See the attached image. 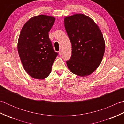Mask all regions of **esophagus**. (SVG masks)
Listing matches in <instances>:
<instances>
[{
    "label": "esophagus",
    "mask_w": 124,
    "mask_h": 124,
    "mask_svg": "<svg viewBox=\"0 0 124 124\" xmlns=\"http://www.w3.org/2000/svg\"><path fill=\"white\" fill-rule=\"evenodd\" d=\"M62 51H60L59 52V55H62Z\"/></svg>",
    "instance_id": "obj_1"
}]
</instances>
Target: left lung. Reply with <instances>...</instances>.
<instances>
[{
  "mask_svg": "<svg viewBox=\"0 0 124 124\" xmlns=\"http://www.w3.org/2000/svg\"><path fill=\"white\" fill-rule=\"evenodd\" d=\"M64 27L72 45L67 66L74 74L84 77L98 68L105 51L101 30L91 18L76 14L64 18Z\"/></svg>",
  "mask_w": 124,
  "mask_h": 124,
  "instance_id": "8db88e82",
  "label": "left lung"
}]
</instances>
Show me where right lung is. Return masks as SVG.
I'll return each instance as SVG.
<instances>
[{
    "label": "right lung",
    "mask_w": 124,
    "mask_h": 124,
    "mask_svg": "<svg viewBox=\"0 0 124 124\" xmlns=\"http://www.w3.org/2000/svg\"><path fill=\"white\" fill-rule=\"evenodd\" d=\"M55 20L50 16H36L30 18L21 31L18 53L25 71L33 78H46L58 55L48 35Z\"/></svg>",
    "instance_id": "add662e5"
}]
</instances>
